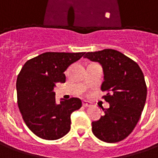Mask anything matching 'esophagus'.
Returning a JSON list of instances; mask_svg holds the SVG:
<instances>
[{"mask_svg":"<svg viewBox=\"0 0 158 158\" xmlns=\"http://www.w3.org/2000/svg\"><path fill=\"white\" fill-rule=\"evenodd\" d=\"M82 105L83 106H85V107H88V106H91L90 102H86V101H84V102H83Z\"/></svg>","mask_w":158,"mask_h":158,"instance_id":"34e87169","label":"esophagus"}]
</instances>
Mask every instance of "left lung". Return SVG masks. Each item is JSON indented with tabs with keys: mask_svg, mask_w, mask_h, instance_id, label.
I'll list each match as a JSON object with an SVG mask.
<instances>
[{
	"mask_svg": "<svg viewBox=\"0 0 158 158\" xmlns=\"http://www.w3.org/2000/svg\"><path fill=\"white\" fill-rule=\"evenodd\" d=\"M84 57L102 67L101 89L106 92L103 98L110 105L91 123L93 134L105 142L121 141L135 129L144 109L147 94L144 74L135 61L116 50L87 52Z\"/></svg>",
	"mask_w": 158,
	"mask_h": 158,
	"instance_id": "left-lung-1",
	"label": "left lung"
}]
</instances>
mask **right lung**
I'll return each mask as SVG.
<instances>
[{"instance_id": "add662e5", "label": "right lung", "mask_w": 158, "mask_h": 158, "mask_svg": "<svg viewBox=\"0 0 158 158\" xmlns=\"http://www.w3.org/2000/svg\"><path fill=\"white\" fill-rule=\"evenodd\" d=\"M85 52H45L25 62L17 79L18 105L23 119L35 135L57 139L71 128V114L82 102L72 97L56 103V83H65L64 74L72 63Z\"/></svg>"}]
</instances>
